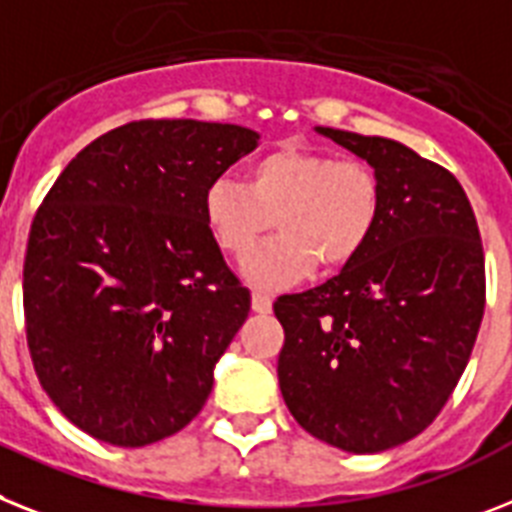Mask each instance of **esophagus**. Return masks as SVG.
<instances>
[{"label":"esophagus","instance_id":"1","mask_svg":"<svg viewBox=\"0 0 512 512\" xmlns=\"http://www.w3.org/2000/svg\"><path fill=\"white\" fill-rule=\"evenodd\" d=\"M252 309L260 312V315H268L273 309V296L265 294V291H252Z\"/></svg>","mask_w":512,"mask_h":512}]
</instances>
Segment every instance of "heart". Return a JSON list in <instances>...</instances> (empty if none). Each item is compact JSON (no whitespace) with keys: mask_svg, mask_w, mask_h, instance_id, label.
I'll use <instances>...</instances> for the list:
<instances>
[{"mask_svg":"<svg viewBox=\"0 0 512 512\" xmlns=\"http://www.w3.org/2000/svg\"><path fill=\"white\" fill-rule=\"evenodd\" d=\"M382 213V184L367 161L330 150L281 145L247 166V179L216 176L203 218L223 255L244 260L276 223L281 231L249 257L255 283L283 286L312 265L346 268L367 249Z\"/></svg>","mask_w":512,"mask_h":512,"instance_id":"b5f03b06","label":"heart"}]
</instances>
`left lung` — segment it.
Returning <instances> with one entry per match:
<instances>
[{
    "label": "left lung",
    "instance_id": "1",
    "mask_svg": "<svg viewBox=\"0 0 512 512\" xmlns=\"http://www.w3.org/2000/svg\"><path fill=\"white\" fill-rule=\"evenodd\" d=\"M317 132L377 171L382 213L354 263L273 304L278 385L309 435L380 453L424 432L461 380L487 304L482 236L445 166L388 137Z\"/></svg>",
    "mask_w": 512,
    "mask_h": 512
}]
</instances>
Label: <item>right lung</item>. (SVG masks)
<instances>
[{
  "mask_svg": "<svg viewBox=\"0 0 512 512\" xmlns=\"http://www.w3.org/2000/svg\"><path fill=\"white\" fill-rule=\"evenodd\" d=\"M239 124L140 119L85 145L30 223L25 338L75 427L119 448L200 414L249 315L203 218V192L257 145Z\"/></svg>",
  "mask_w": 512,
  "mask_h": 512,
  "instance_id": "obj_1",
  "label": "right lung"
}]
</instances>
